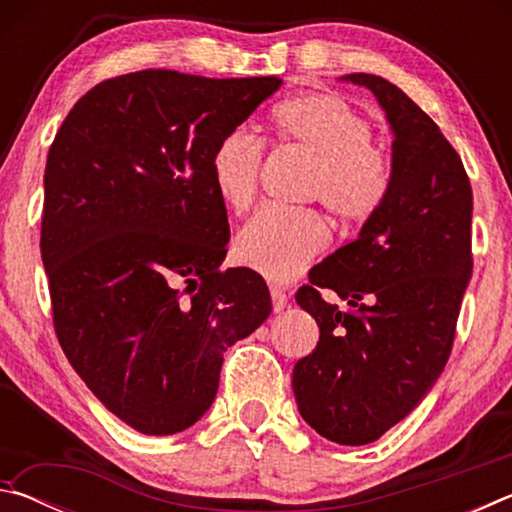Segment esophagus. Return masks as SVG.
I'll use <instances>...</instances> for the list:
<instances>
[{
	"instance_id": "esophagus-1",
	"label": "esophagus",
	"mask_w": 512,
	"mask_h": 512,
	"mask_svg": "<svg viewBox=\"0 0 512 512\" xmlns=\"http://www.w3.org/2000/svg\"><path fill=\"white\" fill-rule=\"evenodd\" d=\"M271 300H273V311H275V314H280V311H284V309L289 307V296L282 289H277V287H271Z\"/></svg>"
}]
</instances>
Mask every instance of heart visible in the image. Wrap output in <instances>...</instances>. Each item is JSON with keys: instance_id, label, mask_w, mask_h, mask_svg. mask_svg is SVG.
Wrapping results in <instances>:
<instances>
[{"instance_id": "obj_1", "label": "heart", "mask_w": 512, "mask_h": 512, "mask_svg": "<svg viewBox=\"0 0 512 512\" xmlns=\"http://www.w3.org/2000/svg\"><path fill=\"white\" fill-rule=\"evenodd\" d=\"M280 142L314 160L307 196L343 223H361L384 205L391 162L372 146V126L357 108L332 92H311L280 103L273 115ZM262 142L246 131L223 135L210 155L216 196L241 214L257 196ZM327 225L316 212L262 210L239 230L235 257L271 282H291L323 253Z\"/></svg>"}]
</instances>
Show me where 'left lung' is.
<instances>
[{"label": "left lung", "instance_id": "1", "mask_svg": "<svg viewBox=\"0 0 512 512\" xmlns=\"http://www.w3.org/2000/svg\"><path fill=\"white\" fill-rule=\"evenodd\" d=\"M339 81L375 94L393 133L391 189L359 237L311 268L298 305L316 318V350L293 366V395L311 429L368 445L431 391L454 343L472 277V187L440 128L375 74ZM334 290L341 312L319 296Z\"/></svg>", "mask_w": 512, "mask_h": 512}]
</instances>
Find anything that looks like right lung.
Listing matches in <instances>:
<instances>
[{
    "mask_svg": "<svg viewBox=\"0 0 512 512\" xmlns=\"http://www.w3.org/2000/svg\"><path fill=\"white\" fill-rule=\"evenodd\" d=\"M280 85L124 74L76 101L49 149L40 250L60 348L146 436L201 420L223 352L271 316L262 275L221 271L230 225L210 155Z\"/></svg>",
    "mask_w": 512,
    "mask_h": 512,
    "instance_id": "right-lung-1",
    "label": "right lung"
}]
</instances>
